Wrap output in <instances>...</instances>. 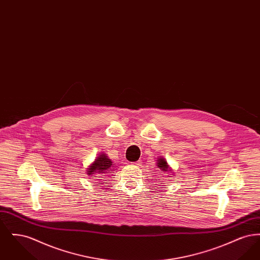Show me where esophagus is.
<instances>
[{"label":"esophagus","mask_w":260,"mask_h":260,"mask_svg":"<svg viewBox=\"0 0 260 260\" xmlns=\"http://www.w3.org/2000/svg\"><path fill=\"white\" fill-rule=\"evenodd\" d=\"M134 165H135V166H136V167H139V166H140V165H141V161H136V162H134Z\"/></svg>","instance_id":"esophagus-1"}]
</instances>
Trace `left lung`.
I'll use <instances>...</instances> for the list:
<instances>
[{"mask_svg": "<svg viewBox=\"0 0 260 260\" xmlns=\"http://www.w3.org/2000/svg\"><path fill=\"white\" fill-rule=\"evenodd\" d=\"M156 161H157L156 165H157L158 169H160V174L161 176L167 174L168 176L167 177L166 175V177H171V175L169 173H173V169L169 166L167 160L164 157H159V158H157ZM172 175H173V173ZM161 184H162V183H161Z\"/></svg>", "mask_w": 260, "mask_h": 260, "instance_id": "1", "label": "left lung"}]
</instances>
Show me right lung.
I'll return each mask as SVG.
<instances>
[{"mask_svg": "<svg viewBox=\"0 0 260 260\" xmlns=\"http://www.w3.org/2000/svg\"><path fill=\"white\" fill-rule=\"evenodd\" d=\"M115 162L108 158L107 154L101 152L99 156L94 159L86 171L88 176H92L94 179V184L101 185L104 179L110 175V173L115 170Z\"/></svg>", "mask_w": 260, "mask_h": 260, "instance_id": "obj_1", "label": "right lung"}]
</instances>
